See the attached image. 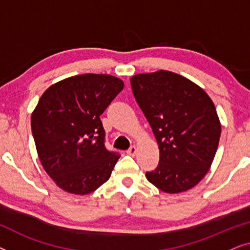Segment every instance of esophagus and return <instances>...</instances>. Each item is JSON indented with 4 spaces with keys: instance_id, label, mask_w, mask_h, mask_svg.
<instances>
[{
    "instance_id": "esophagus-1",
    "label": "esophagus",
    "mask_w": 250,
    "mask_h": 250,
    "mask_svg": "<svg viewBox=\"0 0 250 250\" xmlns=\"http://www.w3.org/2000/svg\"><path fill=\"white\" fill-rule=\"evenodd\" d=\"M126 152H127V155H129V156H135L136 155V146H132Z\"/></svg>"
}]
</instances>
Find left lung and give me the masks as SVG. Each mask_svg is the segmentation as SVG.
I'll return each instance as SVG.
<instances>
[{"label":"left lung","instance_id":"left-lung-1","mask_svg":"<svg viewBox=\"0 0 250 250\" xmlns=\"http://www.w3.org/2000/svg\"><path fill=\"white\" fill-rule=\"evenodd\" d=\"M132 92L159 146V164L146 172L164 192L191 189L206 175L216 153L221 124L206 92L172 71L131 78Z\"/></svg>","mask_w":250,"mask_h":250}]
</instances>
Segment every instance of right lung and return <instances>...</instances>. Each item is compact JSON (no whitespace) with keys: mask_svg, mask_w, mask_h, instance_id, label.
I'll return each instance as SVG.
<instances>
[{"mask_svg":"<svg viewBox=\"0 0 250 250\" xmlns=\"http://www.w3.org/2000/svg\"><path fill=\"white\" fill-rule=\"evenodd\" d=\"M124 88L110 75L84 74L44 92L30 119L40 160L67 192L86 194L107 182L121 155L105 148L100 116Z\"/></svg>","mask_w":250,"mask_h":250,"instance_id":"obj_1","label":"right lung"}]
</instances>
